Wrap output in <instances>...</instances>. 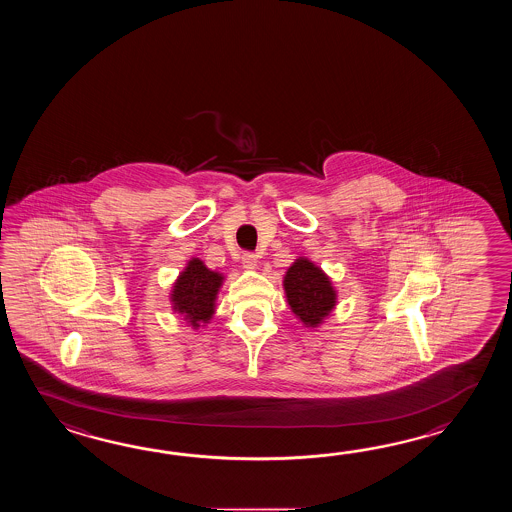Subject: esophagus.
<instances>
[{
  "instance_id": "34e87169",
  "label": "esophagus",
  "mask_w": 512,
  "mask_h": 512,
  "mask_svg": "<svg viewBox=\"0 0 512 512\" xmlns=\"http://www.w3.org/2000/svg\"><path fill=\"white\" fill-rule=\"evenodd\" d=\"M241 265H243V269H247V271L256 269V265H258V256H256L254 252H243V256H241Z\"/></svg>"
}]
</instances>
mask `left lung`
Returning <instances> with one entry per match:
<instances>
[{"instance_id":"1","label":"left lung","mask_w":512,"mask_h":512,"mask_svg":"<svg viewBox=\"0 0 512 512\" xmlns=\"http://www.w3.org/2000/svg\"><path fill=\"white\" fill-rule=\"evenodd\" d=\"M287 302L305 326L315 327L335 307L337 294L324 272L305 258L294 261L283 280Z\"/></svg>"}]
</instances>
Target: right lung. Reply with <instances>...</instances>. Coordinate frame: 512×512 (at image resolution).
I'll return each mask as SVG.
<instances>
[{"label":"right lung","mask_w":512,"mask_h":512,"mask_svg":"<svg viewBox=\"0 0 512 512\" xmlns=\"http://www.w3.org/2000/svg\"><path fill=\"white\" fill-rule=\"evenodd\" d=\"M221 282L223 276L207 269L203 261L197 258L188 261V267L174 285L172 302L175 311L185 315L194 327H199V322H207L214 315V302Z\"/></svg>","instance_id":"obj_1"}]
</instances>
